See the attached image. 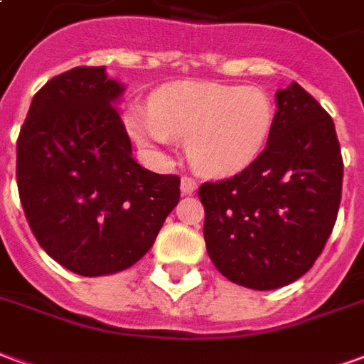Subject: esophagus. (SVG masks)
<instances>
[{
  "label": "esophagus",
  "instance_id": "1",
  "mask_svg": "<svg viewBox=\"0 0 364 364\" xmlns=\"http://www.w3.org/2000/svg\"><path fill=\"white\" fill-rule=\"evenodd\" d=\"M198 183L193 179V177H189V175H183L181 177V193L183 195H193L195 191H197Z\"/></svg>",
  "mask_w": 364,
  "mask_h": 364
}]
</instances>
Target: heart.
Segmentation results:
<instances>
[{"label": "heart", "mask_w": 364, "mask_h": 364, "mask_svg": "<svg viewBox=\"0 0 364 364\" xmlns=\"http://www.w3.org/2000/svg\"><path fill=\"white\" fill-rule=\"evenodd\" d=\"M273 103L259 87L179 82L159 91L151 112L128 117L142 142L167 146L187 138L191 164L210 175H228L252 164L267 142Z\"/></svg>", "instance_id": "obj_1"}]
</instances>
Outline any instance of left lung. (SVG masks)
I'll use <instances>...</instances> for the list:
<instances>
[{
	"label": "left lung",
	"instance_id": "8db88e82",
	"mask_svg": "<svg viewBox=\"0 0 364 364\" xmlns=\"http://www.w3.org/2000/svg\"><path fill=\"white\" fill-rule=\"evenodd\" d=\"M341 185L343 158L331 117L298 83L277 91L263 151L240 173L198 187L214 267L255 290L300 279L333 230Z\"/></svg>",
	"mask_w": 364,
	"mask_h": 364
}]
</instances>
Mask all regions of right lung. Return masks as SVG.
I'll return each mask as SVG.
<instances>
[{
  "label": "right lung",
  "mask_w": 364,
  "mask_h": 364,
  "mask_svg": "<svg viewBox=\"0 0 364 364\" xmlns=\"http://www.w3.org/2000/svg\"><path fill=\"white\" fill-rule=\"evenodd\" d=\"M105 66H77L36 91L17 138V187L38 244L83 277L119 273L150 250L179 203V175L132 159Z\"/></svg>",
  "instance_id": "1"
}]
</instances>
